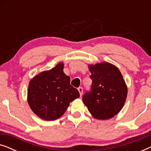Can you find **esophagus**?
<instances>
[{"instance_id": "34e87169", "label": "esophagus", "mask_w": 151, "mask_h": 151, "mask_svg": "<svg viewBox=\"0 0 151 151\" xmlns=\"http://www.w3.org/2000/svg\"><path fill=\"white\" fill-rule=\"evenodd\" d=\"M78 91H79V93H80V96H82V93H83V88H82V87H79V88H78Z\"/></svg>"}]
</instances>
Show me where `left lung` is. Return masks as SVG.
Wrapping results in <instances>:
<instances>
[{"mask_svg":"<svg viewBox=\"0 0 151 151\" xmlns=\"http://www.w3.org/2000/svg\"><path fill=\"white\" fill-rule=\"evenodd\" d=\"M92 85L82 101L95 118L108 119L123 108L127 97V86L117 67L109 63L88 65Z\"/></svg>","mask_w":151,"mask_h":151,"instance_id":"8db88e82","label":"left lung"}]
</instances>
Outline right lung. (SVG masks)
<instances>
[{
	"mask_svg": "<svg viewBox=\"0 0 151 151\" xmlns=\"http://www.w3.org/2000/svg\"><path fill=\"white\" fill-rule=\"evenodd\" d=\"M60 63L49 71H42L32 78L27 91V102L37 116L52 121L63 115L69 103L79 98L78 91L70 84L69 76L63 72Z\"/></svg>",
	"mask_w": 151,
	"mask_h": 151,
	"instance_id": "obj_1",
	"label": "right lung"
}]
</instances>
